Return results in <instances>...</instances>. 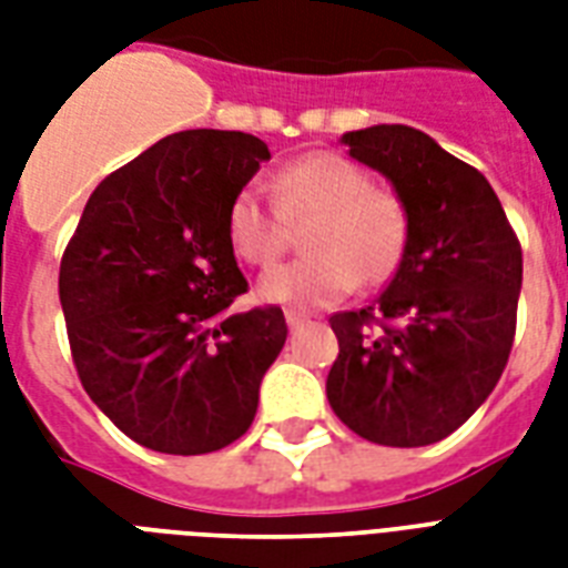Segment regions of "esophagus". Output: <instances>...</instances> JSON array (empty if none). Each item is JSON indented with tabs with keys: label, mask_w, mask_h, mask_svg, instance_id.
<instances>
[{
	"label": "esophagus",
	"mask_w": 568,
	"mask_h": 568,
	"mask_svg": "<svg viewBox=\"0 0 568 568\" xmlns=\"http://www.w3.org/2000/svg\"><path fill=\"white\" fill-rule=\"evenodd\" d=\"M285 324H288V327H301V324H306V315H303V312H294V310H288L285 312Z\"/></svg>",
	"instance_id": "obj_1"
}]
</instances>
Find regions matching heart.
Listing matches in <instances>:
<instances>
[{"instance_id":"b5f03b06","label":"heart","mask_w":568,"mask_h":568,"mask_svg":"<svg viewBox=\"0 0 568 568\" xmlns=\"http://www.w3.org/2000/svg\"><path fill=\"white\" fill-rule=\"evenodd\" d=\"M274 199L244 185L226 209V239L247 265L267 267L283 256L292 226H303L310 256L267 271L258 280L265 303L321 310L395 274L409 241V212L400 194L372 182L363 164L333 150H315L276 173Z\"/></svg>"}]
</instances>
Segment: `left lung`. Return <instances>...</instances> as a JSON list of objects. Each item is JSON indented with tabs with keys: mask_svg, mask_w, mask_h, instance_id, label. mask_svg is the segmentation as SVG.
I'll return each instance as SVG.
<instances>
[{
	"mask_svg": "<svg viewBox=\"0 0 568 568\" xmlns=\"http://www.w3.org/2000/svg\"><path fill=\"white\" fill-rule=\"evenodd\" d=\"M392 180L409 241L374 306L329 315L333 413L368 442L422 448L466 424L501 379L516 336L521 244L493 185L409 126L342 138Z\"/></svg>",
	"mask_w": 568,
	"mask_h": 568,
	"instance_id": "8db88e82",
	"label": "left lung"
}]
</instances>
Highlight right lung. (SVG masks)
Wrapping results in <instances>:
<instances>
[{
	"instance_id": "right-lung-1",
	"label": "right lung",
	"mask_w": 568,
	"mask_h": 568,
	"mask_svg": "<svg viewBox=\"0 0 568 568\" xmlns=\"http://www.w3.org/2000/svg\"><path fill=\"white\" fill-rule=\"evenodd\" d=\"M265 141L189 129L97 185L67 241L58 294L75 374L114 427L162 454H212L253 424L285 345L280 306L230 315L247 292L226 209Z\"/></svg>"
}]
</instances>
